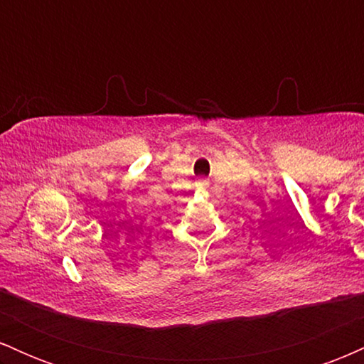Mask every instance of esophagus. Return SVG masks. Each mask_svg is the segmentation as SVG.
<instances>
[{
    "label": "esophagus",
    "mask_w": 364,
    "mask_h": 364,
    "mask_svg": "<svg viewBox=\"0 0 364 364\" xmlns=\"http://www.w3.org/2000/svg\"><path fill=\"white\" fill-rule=\"evenodd\" d=\"M200 183H202V185H207V181H200Z\"/></svg>",
    "instance_id": "obj_1"
}]
</instances>
